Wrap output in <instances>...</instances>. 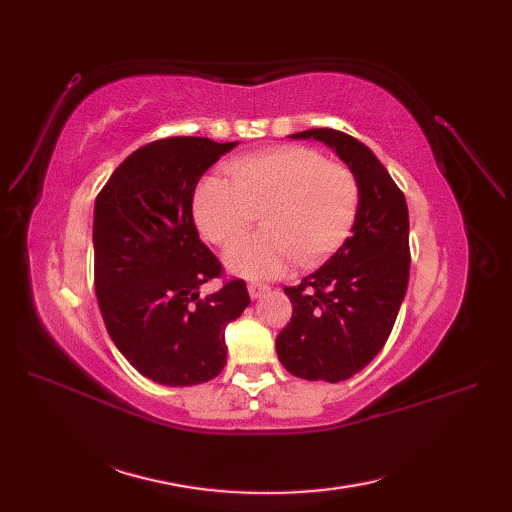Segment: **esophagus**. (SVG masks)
Returning a JSON list of instances; mask_svg holds the SVG:
<instances>
[{
  "instance_id": "esophagus-1",
  "label": "esophagus",
  "mask_w": 512,
  "mask_h": 512,
  "mask_svg": "<svg viewBox=\"0 0 512 512\" xmlns=\"http://www.w3.org/2000/svg\"><path fill=\"white\" fill-rule=\"evenodd\" d=\"M267 290H269V286H267V284H260V282L247 284V292H250V297H252V299H260L262 294H265Z\"/></svg>"
}]
</instances>
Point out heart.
Here are the masks:
<instances>
[{"label":"heart","instance_id":"b5f03b06","mask_svg":"<svg viewBox=\"0 0 512 512\" xmlns=\"http://www.w3.org/2000/svg\"><path fill=\"white\" fill-rule=\"evenodd\" d=\"M228 176L198 183L192 215L203 237L228 245L250 228L260 209L262 230L224 254L226 269L245 280H271L294 262L318 265L350 235L359 183L350 168L316 149L280 145L235 158Z\"/></svg>","mask_w":512,"mask_h":512}]
</instances>
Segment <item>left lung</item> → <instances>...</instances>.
I'll list each match as a JSON object with an SVG mask.
<instances>
[{
	"label": "left lung",
	"instance_id": "1",
	"mask_svg": "<svg viewBox=\"0 0 512 512\" xmlns=\"http://www.w3.org/2000/svg\"><path fill=\"white\" fill-rule=\"evenodd\" d=\"M290 138H314L337 153L359 183V209L342 247L299 286L284 288L292 318L275 350L292 376L342 382L382 350L406 297L408 205L389 170L356 138L331 128Z\"/></svg>",
	"mask_w": 512,
	"mask_h": 512
}]
</instances>
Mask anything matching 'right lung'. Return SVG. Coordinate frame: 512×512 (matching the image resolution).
I'll return each instance as SVG.
<instances>
[{
    "mask_svg": "<svg viewBox=\"0 0 512 512\" xmlns=\"http://www.w3.org/2000/svg\"><path fill=\"white\" fill-rule=\"evenodd\" d=\"M235 143L170 136L123 160L96 198L98 305L117 350L164 386L213 380L226 365L224 331L250 305L245 282L200 297L222 273L198 239L196 183Z\"/></svg>",
    "mask_w": 512,
    "mask_h": 512,
    "instance_id": "add662e5",
    "label": "right lung"
}]
</instances>
